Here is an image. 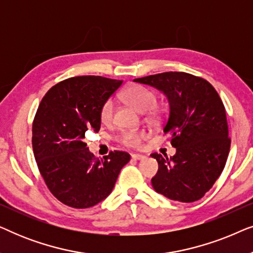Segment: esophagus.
Returning <instances> with one entry per match:
<instances>
[{"instance_id":"obj_1","label":"esophagus","mask_w":253,"mask_h":253,"mask_svg":"<svg viewBox=\"0 0 253 253\" xmlns=\"http://www.w3.org/2000/svg\"><path fill=\"white\" fill-rule=\"evenodd\" d=\"M131 158H132L133 160H144V159L146 157H145V155H143V154H136V153H134V154H131Z\"/></svg>"}]
</instances>
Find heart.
Returning <instances> with one entry per match:
<instances>
[{
    "mask_svg": "<svg viewBox=\"0 0 253 253\" xmlns=\"http://www.w3.org/2000/svg\"><path fill=\"white\" fill-rule=\"evenodd\" d=\"M122 99L129 105L133 106L140 112H147L151 110L157 103V95L153 91L148 89L141 85H131L121 93ZM114 110H115V103L113 99H107L100 107V121L103 124H109L114 120ZM147 132L145 130H123L117 137V140L121 144L126 145L127 147L137 148L141 145L145 138L147 137Z\"/></svg>",
    "mask_w": 253,
    "mask_h": 253,
    "instance_id": "b5f03b06",
    "label": "heart"
}]
</instances>
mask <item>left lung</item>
<instances>
[{
	"label": "left lung",
	"mask_w": 253,
	"mask_h": 253,
	"mask_svg": "<svg viewBox=\"0 0 253 253\" xmlns=\"http://www.w3.org/2000/svg\"><path fill=\"white\" fill-rule=\"evenodd\" d=\"M133 81L160 89L169 102L164 132L171 137L176 154H151L159 164L152 185L171 200H199L219 178L229 154L222 100L209 82L186 72H162Z\"/></svg>",
	"instance_id": "obj_1"
}]
</instances>
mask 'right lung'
<instances>
[{"label":"right lung","mask_w":253,"mask_h":253,"mask_svg":"<svg viewBox=\"0 0 253 253\" xmlns=\"http://www.w3.org/2000/svg\"><path fill=\"white\" fill-rule=\"evenodd\" d=\"M122 83L100 76L68 78L53 86L38 107L34 158L47 188L64 205L88 209L102 202L130 161L122 151L96 159L84 141L86 131L100 130V107Z\"/></svg>","instance_id":"1"}]
</instances>
